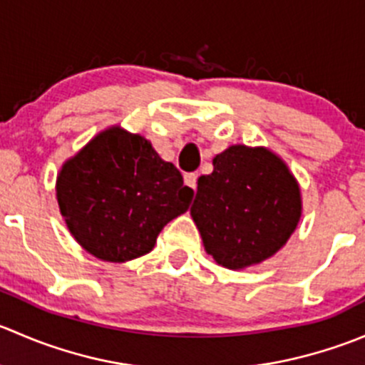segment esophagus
<instances>
[{"label":"esophagus","mask_w":365,"mask_h":365,"mask_svg":"<svg viewBox=\"0 0 365 365\" xmlns=\"http://www.w3.org/2000/svg\"><path fill=\"white\" fill-rule=\"evenodd\" d=\"M183 180H185V185H189L190 189L196 190V180H197V176L194 175V173H187V175L183 176Z\"/></svg>","instance_id":"34e87169"}]
</instances>
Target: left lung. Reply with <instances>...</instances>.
<instances>
[{
	"mask_svg": "<svg viewBox=\"0 0 365 365\" xmlns=\"http://www.w3.org/2000/svg\"><path fill=\"white\" fill-rule=\"evenodd\" d=\"M190 215L205 251L222 267L242 270L274 256L302 215L300 187L268 148L233 145L197 178Z\"/></svg>",
	"mask_w": 365,
	"mask_h": 365,
	"instance_id": "8db88e82",
	"label": "left lung"
}]
</instances>
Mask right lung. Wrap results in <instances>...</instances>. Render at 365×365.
Returning a JSON list of instances; mask_svg holds the SVG:
<instances>
[{
  "instance_id": "obj_1",
  "label": "right lung",
  "mask_w": 365,
  "mask_h": 365,
  "mask_svg": "<svg viewBox=\"0 0 365 365\" xmlns=\"http://www.w3.org/2000/svg\"><path fill=\"white\" fill-rule=\"evenodd\" d=\"M194 190L143 135L111 127L61 165L56 197L77 244L123 263L153 249L162 227L189 210Z\"/></svg>"
}]
</instances>
